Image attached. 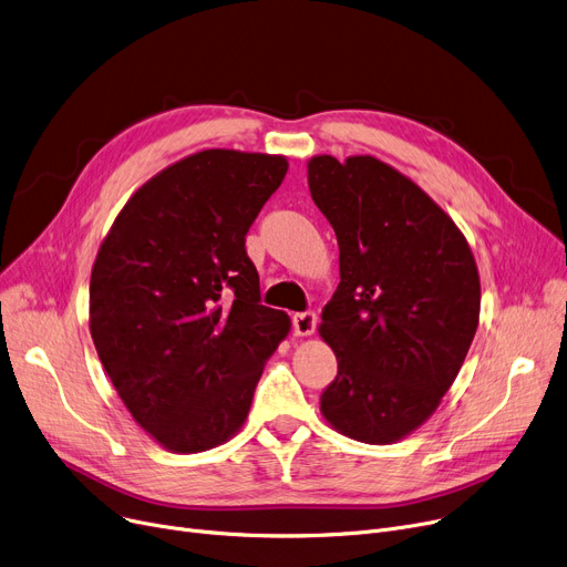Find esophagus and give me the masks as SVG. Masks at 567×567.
I'll list each match as a JSON object with an SVG mask.
<instances>
[{
	"mask_svg": "<svg viewBox=\"0 0 567 567\" xmlns=\"http://www.w3.org/2000/svg\"><path fill=\"white\" fill-rule=\"evenodd\" d=\"M291 326H293V333L296 336H312L317 329V315L315 312H296L291 317Z\"/></svg>",
	"mask_w": 567,
	"mask_h": 567,
	"instance_id": "esophagus-1",
	"label": "esophagus"
}]
</instances>
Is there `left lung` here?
<instances>
[{
	"label": "left lung",
	"mask_w": 567,
	"mask_h": 567,
	"mask_svg": "<svg viewBox=\"0 0 567 567\" xmlns=\"http://www.w3.org/2000/svg\"><path fill=\"white\" fill-rule=\"evenodd\" d=\"M308 186L340 246V285L321 312L338 377L321 413L340 434L395 443L453 385L481 317V278L453 218L372 156H315Z\"/></svg>",
	"instance_id": "1"
}]
</instances>
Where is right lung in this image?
<instances>
[{"mask_svg":"<svg viewBox=\"0 0 567 567\" xmlns=\"http://www.w3.org/2000/svg\"><path fill=\"white\" fill-rule=\"evenodd\" d=\"M285 174V156L206 148L148 178L103 238L89 331L137 425L172 453L238 432L289 333V317L261 306L246 252Z\"/></svg>","mask_w":567,"mask_h":567,"instance_id":"right-lung-1","label":"right lung"}]
</instances>
